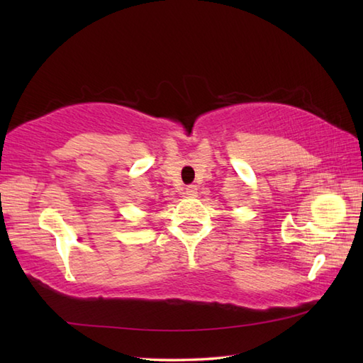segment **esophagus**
Instances as JSON below:
<instances>
[{
  "label": "esophagus",
  "mask_w": 363,
  "mask_h": 363,
  "mask_svg": "<svg viewBox=\"0 0 363 363\" xmlns=\"http://www.w3.org/2000/svg\"><path fill=\"white\" fill-rule=\"evenodd\" d=\"M186 194H187L189 196H196L198 187L194 186V184H190V186H187V189H186Z\"/></svg>",
  "instance_id": "34e87169"
}]
</instances>
